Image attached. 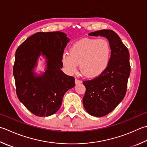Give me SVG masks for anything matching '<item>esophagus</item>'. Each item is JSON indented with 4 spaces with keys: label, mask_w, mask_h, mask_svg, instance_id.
I'll return each instance as SVG.
<instances>
[{
    "label": "esophagus",
    "mask_w": 147,
    "mask_h": 147,
    "mask_svg": "<svg viewBox=\"0 0 147 147\" xmlns=\"http://www.w3.org/2000/svg\"><path fill=\"white\" fill-rule=\"evenodd\" d=\"M75 82H76V84H81V83H82V81H80V80H78V79H76Z\"/></svg>",
    "instance_id": "1"
}]
</instances>
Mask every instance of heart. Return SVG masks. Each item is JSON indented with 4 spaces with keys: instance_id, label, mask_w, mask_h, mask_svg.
<instances>
[{
    "instance_id": "obj_1",
    "label": "heart",
    "mask_w": 147,
    "mask_h": 147,
    "mask_svg": "<svg viewBox=\"0 0 147 147\" xmlns=\"http://www.w3.org/2000/svg\"><path fill=\"white\" fill-rule=\"evenodd\" d=\"M111 49L105 39L86 38L75 43L69 53L63 52L61 61L66 70L74 74L80 69L88 77H95L106 71L111 61Z\"/></svg>"
}]
</instances>
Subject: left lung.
I'll list each match as a JSON object with an SVG mask.
<instances>
[{"label":"left lung","instance_id":"obj_1","mask_svg":"<svg viewBox=\"0 0 147 147\" xmlns=\"http://www.w3.org/2000/svg\"><path fill=\"white\" fill-rule=\"evenodd\" d=\"M88 35L106 37L111 49V61L106 71L91 81L83 82L86 88L83 106L90 115L102 117L115 109L125 95L131 72L129 52L112 30H100Z\"/></svg>","mask_w":147,"mask_h":147}]
</instances>
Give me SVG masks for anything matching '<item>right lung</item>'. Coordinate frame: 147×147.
I'll return each mask as SVG.
<instances>
[{
	"label": "right lung",
	"mask_w": 147,
	"mask_h": 147,
	"mask_svg": "<svg viewBox=\"0 0 147 147\" xmlns=\"http://www.w3.org/2000/svg\"><path fill=\"white\" fill-rule=\"evenodd\" d=\"M70 40L60 31L37 32L25 40L15 53L13 76L18 98L38 117H49L61 106L65 93L75 86V78L65 74L61 57ZM40 56L45 71H35Z\"/></svg>",
	"instance_id": "right-lung-1"
}]
</instances>
